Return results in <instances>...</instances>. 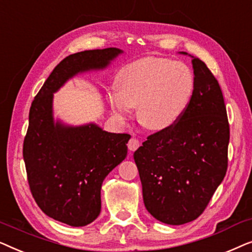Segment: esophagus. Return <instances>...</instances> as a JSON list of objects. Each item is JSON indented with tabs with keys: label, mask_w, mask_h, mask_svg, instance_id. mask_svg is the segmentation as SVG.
<instances>
[{
	"label": "esophagus",
	"mask_w": 252,
	"mask_h": 252,
	"mask_svg": "<svg viewBox=\"0 0 252 252\" xmlns=\"http://www.w3.org/2000/svg\"><path fill=\"white\" fill-rule=\"evenodd\" d=\"M140 146H141L140 141L137 140L136 137H132V139L128 141V144H127V147H128V149L130 151H135Z\"/></svg>",
	"instance_id": "obj_1"
}]
</instances>
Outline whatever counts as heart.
Masks as SVG:
<instances>
[{"label":"heart","instance_id":"heart-1","mask_svg":"<svg viewBox=\"0 0 252 252\" xmlns=\"http://www.w3.org/2000/svg\"><path fill=\"white\" fill-rule=\"evenodd\" d=\"M118 89L109 96L119 119L126 120L137 106L140 124L151 130L170 129L187 110L195 77L185 63L147 57L127 64L117 78Z\"/></svg>","mask_w":252,"mask_h":252}]
</instances>
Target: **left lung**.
I'll list each match as a JSON object with an SVG mask.
<instances>
[{
  "label": "left lung",
  "instance_id": "left-lung-1",
  "mask_svg": "<svg viewBox=\"0 0 252 252\" xmlns=\"http://www.w3.org/2000/svg\"><path fill=\"white\" fill-rule=\"evenodd\" d=\"M191 58L195 89L184 116L172 128L148 136L134 153L146 209L167 225H184L202 215L228 163L229 124L221 89L204 62Z\"/></svg>",
  "mask_w": 252,
  "mask_h": 252
}]
</instances>
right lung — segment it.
<instances>
[{"label": "right lung", "instance_id": "obj_1", "mask_svg": "<svg viewBox=\"0 0 252 252\" xmlns=\"http://www.w3.org/2000/svg\"><path fill=\"white\" fill-rule=\"evenodd\" d=\"M123 54L118 48L85 50L65 57L32 102L23 156L34 199L48 217L68 226L94 221L101 212L106 175L127 156L129 134L55 122L54 93L79 73L103 70Z\"/></svg>", "mask_w": 252, "mask_h": 252}]
</instances>
